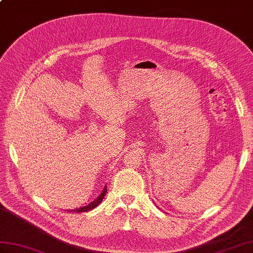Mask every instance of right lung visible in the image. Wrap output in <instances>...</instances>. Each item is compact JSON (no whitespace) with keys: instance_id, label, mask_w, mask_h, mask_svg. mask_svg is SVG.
Segmentation results:
<instances>
[{"instance_id":"1","label":"right lung","mask_w":253,"mask_h":253,"mask_svg":"<svg viewBox=\"0 0 253 253\" xmlns=\"http://www.w3.org/2000/svg\"><path fill=\"white\" fill-rule=\"evenodd\" d=\"M106 192H107V187L105 186V187H104L103 191H102V193L98 195L93 202H91L89 205L84 206V207H80V208H77V209H73V211H70V212L71 211H74V212H85V211H91V209L95 208L98 204H100V203L103 201L104 196L106 195Z\"/></svg>"}]
</instances>
